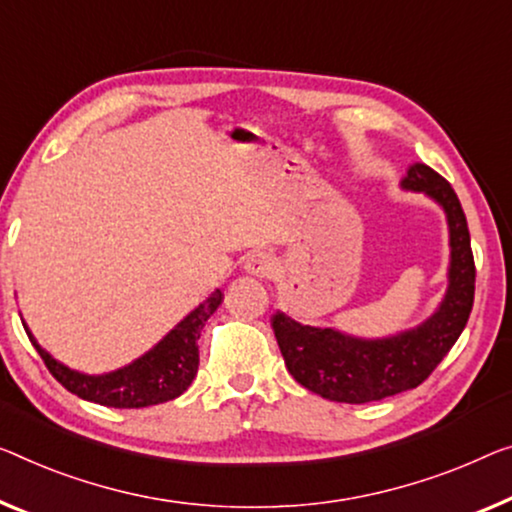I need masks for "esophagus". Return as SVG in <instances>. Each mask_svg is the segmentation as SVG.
<instances>
[{"label":"esophagus","instance_id":"1","mask_svg":"<svg viewBox=\"0 0 512 512\" xmlns=\"http://www.w3.org/2000/svg\"><path fill=\"white\" fill-rule=\"evenodd\" d=\"M246 271L257 278H269L276 273V257L266 250H255L246 257Z\"/></svg>","mask_w":512,"mask_h":512}]
</instances>
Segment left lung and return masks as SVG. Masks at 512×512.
I'll list each match as a JSON object with an SVG mask.
<instances>
[{"label":"left lung","mask_w":512,"mask_h":512,"mask_svg":"<svg viewBox=\"0 0 512 512\" xmlns=\"http://www.w3.org/2000/svg\"><path fill=\"white\" fill-rule=\"evenodd\" d=\"M402 186L423 190L446 209L451 285L441 308L418 329L386 340H358L333 329L303 326L282 312L271 317L289 375L326 400L365 404L421 386L451 352L474 308L476 264L467 216L453 186L427 165L411 167Z\"/></svg>","instance_id":"1"}]
</instances>
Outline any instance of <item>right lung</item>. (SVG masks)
<instances>
[{"instance_id":"1","label":"right lung","mask_w":512,"mask_h":512,"mask_svg":"<svg viewBox=\"0 0 512 512\" xmlns=\"http://www.w3.org/2000/svg\"><path fill=\"white\" fill-rule=\"evenodd\" d=\"M220 303H223V292L216 289L200 308H195L183 319L177 329L167 333L149 354L137 358L128 368L103 377L80 375V372L68 370L66 365L57 363L36 345L32 333L27 331V335L36 352L41 354L45 368L66 391L75 393L82 400L103 404V407L140 409L179 398L190 386V381L197 375V365H200V349H197L200 331Z\"/></svg>"}]
</instances>
